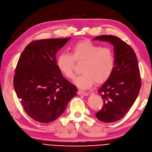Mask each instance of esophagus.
Here are the masks:
<instances>
[{
    "label": "esophagus",
    "instance_id": "1",
    "mask_svg": "<svg viewBox=\"0 0 152 152\" xmlns=\"http://www.w3.org/2000/svg\"><path fill=\"white\" fill-rule=\"evenodd\" d=\"M77 93V94L80 95V96H87L88 95V93L87 92H83L82 91H78Z\"/></svg>",
    "mask_w": 152,
    "mask_h": 152
}]
</instances>
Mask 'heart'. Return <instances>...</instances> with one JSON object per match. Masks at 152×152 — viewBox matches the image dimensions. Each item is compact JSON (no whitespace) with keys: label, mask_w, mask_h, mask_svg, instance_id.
Segmentation results:
<instances>
[{"label":"heart","mask_w":152,"mask_h":152,"mask_svg":"<svg viewBox=\"0 0 152 152\" xmlns=\"http://www.w3.org/2000/svg\"><path fill=\"white\" fill-rule=\"evenodd\" d=\"M83 62L81 71L75 84L81 89L92 87L95 81L103 83L110 78L115 67L113 50L108 47H101L89 40L76 42L71 48V54L61 53L58 56L56 66L66 78H75V64Z\"/></svg>","instance_id":"1"}]
</instances>
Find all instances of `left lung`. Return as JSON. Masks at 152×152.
<instances>
[{
  "label": "left lung",
  "instance_id": "left-lung-1",
  "mask_svg": "<svg viewBox=\"0 0 152 152\" xmlns=\"http://www.w3.org/2000/svg\"><path fill=\"white\" fill-rule=\"evenodd\" d=\"M93 40L108 42L114 45V70L110 78L99 89L103 106L96 116L100 121L115 122L128 113L141 89L137 57L129 45L115 36L101 35Z\"/></svg>",
  "mask_w": 152,
  "mask_h": 152
}]
</instances>
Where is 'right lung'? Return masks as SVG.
<instances>
[{"label": "right lung", "instance_id": "add662e5", "mask_svg": "<svg viewBox=\"0 0 152 152\" xmlns=\"http://www.w3.org/2000/svg\"><path fill=\"white\" fill-rule=\"evenodd\" d=\"M71 38L33 41L19 58L13 77L18 98L30 118L42 123L61 115L77 88L62 76L56 54Z\"/></svg>", "mask_w": 152, "mask_h": 152}]
</instances>
